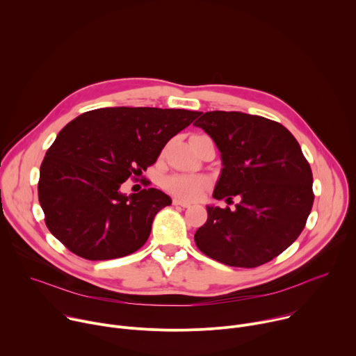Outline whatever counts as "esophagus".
<instances>
[{
    "label": "esophagus",
    "instance_id": "34e87169",
    "mask_svg": "<svg viewBox=\"0 0 356 356\" xmlns=\"http://www.w3.org/2000/svg\"><path fill=\"white\" fill-rule=\"evenodd\" d=\"M173 206H179V207H183V209H188L191 204H190V202H187V201L175 198V200H173Z\"/></svg>",
    "mask_w": 356,
    "mask_h": 356
}]
</instances>
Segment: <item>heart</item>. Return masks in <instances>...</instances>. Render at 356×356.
I'll list each match as a JSON object with an SVG mask.
<instances>
[{
	"label": "heart",
	"instance_id": "1",
	"mask_svg": "<svg viewBox=\"0 0 356 356\" xmlns=\"http://www.w3.org/2000/svg\"><path fill=\"white\" fill-rule=\"evenodd\" d=\"M209 186V180L195 173H175L163 179V187L181 200H197Z\"/></svg>",
	"mask_w": 356,
	"mask_h": 356
}]
</instances>
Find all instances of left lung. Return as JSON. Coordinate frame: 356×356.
Returning <instances> with one entry per match:
<instances>
[{
  "mask_svg": "<svg viewBox=\"0 0 356 356\" xmlns=\"http://www.w3.org/2000/svg\"><path fill=\"white\" fill-rule=\"evenodd\" d=\"M193 124L217 145L222 169L213 197L234 210L207 206L194 234L211 259L236 268L261 266L287 249L310 216L313 173L296 138L279 122L239 111L198 113Z\"/></svg>",
  "mask_w": 356,
  "mask_h": 356,
  "instance_id": "left-lung-1",
  "label": "left lung"
}]
</instances>
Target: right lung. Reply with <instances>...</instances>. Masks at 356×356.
<instances>
[{"label": "right lung", "mask_w": 356, "mask_h": 356, "mask_svg": "<svg viewBox=\"0 0 356 356\" xmlns=\"http://www.w3.org/2000/svg\"><path fill=\"white\" fill-rule=\"evenodd\" d=\"M197 111L108 107L69 122L46 152L38 195L44 222L69 250L88 261L122 258L147 241L172 198L158 188L125 194L121 184L154 165Z\"/></svg>", "instance_id": "obj_1"}]
</instances>
